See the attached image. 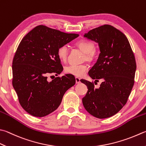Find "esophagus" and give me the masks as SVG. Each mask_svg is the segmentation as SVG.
Instances as JSON below:
<instances>
[{"instance_id": "esophagus-1", "label": "esophagus", "mask_w": 146, "mask_h": 146, "mask_svg": "<svg viewBox=\"0 0 146 146\" xmlns=\"http://www.w3.org/2000/svg\"><path fill=\"white\" fill-rule=\"evenodd\" d=\"M76 84H79V83H80V82H81L80 79L78 78V77H76Z\"/></svg>"}]
</instances>
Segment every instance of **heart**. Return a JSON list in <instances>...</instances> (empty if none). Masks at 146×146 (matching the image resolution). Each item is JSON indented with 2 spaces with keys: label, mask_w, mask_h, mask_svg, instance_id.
Segmentation results:
<instances>
[{
  "label": "heart",
  "mask_w": 146,
  "mask_h": 146,
  "mask_svg": "<svg viewBox=\"0 0 146 146\" xmlns=\"http://www.w3.org/2000/svg\"><path fill=\"white\" fill-rule=\"evenodd\" d=\"M76 45L81 50L85 53V59L91 61L95 57V44L92 41L86 39H82L76 43ZM68 54V47L67 45L60 46L57 50L58 56L62 62H65L67 59ZM88 69V65H69L65 67V72L76 77L83 76Z\"/></svg>",
  "instance_id": "heart-1"
}]
</instances>
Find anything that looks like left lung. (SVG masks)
<instances>
[{"label":"left lung","instance_id":"8db88e82","mask_svg":"<svg viewBox=\"0 0 146 146\" xmlns=\"http://www.w3.org/2000/svg\"><path fill=\"white\" fill-rule=\"evenodd\" d=\"M84 37L98 44L100 53L88 74L96 82H102L95 88L93 82L81 79L88 89L82 104L95 117H111L125 105L133 86L137 67L134 54L126 35L109 25L91 30Z\"/></svg>","mask_w":146,"mask_h":146}]
</instances>
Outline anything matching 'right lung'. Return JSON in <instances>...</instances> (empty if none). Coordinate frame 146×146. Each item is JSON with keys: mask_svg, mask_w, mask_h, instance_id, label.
I'll return each mask as SVG.
<instances>
[{"mask_svg": "<svg viewBox=\"0 0 146 146\" xmlns=\"http://www.w3.org/2000/svg\"><path fill=\"white\" fill-rule=\"evenodd\" d=\"M78 36L39 25L21 40L13 60L12 82L21 106L32 116L44 117L55 111L66 91L75 84L71 74L51 81L48 76L62 72L58 48Z\"/></svg>", "mask_w": 146, "mask_h": 146, "instance_id": "add662e5", "label": "right lung"}]
</instances>
